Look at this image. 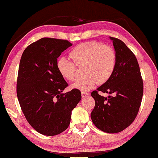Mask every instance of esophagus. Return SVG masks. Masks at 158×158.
Here are the masks:
<instances>
[{"instance_id": "34e87169", "label": "esophagus", "mask_w": 158, "mask_h": 158, "mask_svg": "<svg viewBox=\"0 0 158 158\" xmlns=\"http://www.w3.org/2000/svg\"><path fill=\"white\" fill-rule=\"evenodd\" d=\"M90 94L89 93H87V92H81V96H82V98H85V97H87L88 95H89Z\"/></svg>"}]
</instances>
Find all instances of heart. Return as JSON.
I'll list each match as a JSON object with an SVG mask.
<instances>
[{
	"mask_svg": "<svg viewBox=\"0 0 158 158\" xmlns=\"http://www.w3.org/2000/svg\"><path fill=\"white\" fill-rule=\"evenodd\" d=\"M69 56L73 61L62 58L58 60L57 68L63 78L74 81L77 78V66L84 67L86 75L72 85L81 91H89L99 83L105 84L115 71L117 63L116 53L111 47L99 42L91 41L77 45Z\"/></svg>",
	"mask_w": 158,
	"mask_h": 158,
	"instance_id": "b5f03b06",
	"label": "heart"
}]
</instances>
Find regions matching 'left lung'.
Instances as JSON below:
<instances>
[{
	"mask_svg": "<svg viewBox=\"0 0 158 158\" xmlns=\"http://www.w3.org/2000/svg\"><path fill=\"white\" fill-rule=\"evenodd\" d=\"M109 38L116 53V67L109 81L91 93L95 105L90 117L98 129L117 133L135 121L141 105L143 85L135 54L121 40ZM99 91L114 95L105 98L98 94Z\"/></svg>",
	"mask_w": 158,
	"mask_h": 158,
	"instance_id": "left-lung-1",
	"label": "left lung"
}]
</instances>
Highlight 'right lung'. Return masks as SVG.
Masks as SVG:
<instances>
[{
    "label": "right lung",
    "instance_id": "obj_1",
    "mask_svg": "<svg viewBox=\"0 0 158 158\" xmlns=\"http://www.w3.org/2000/svg\"><path fill=\"white\" fill-rule=\"evenodd\" d=\"M70 42L43 37L26 48L19 67L17 94L27 121L37 132L59 135L68 127L72 111L81 99L79 90L63 93L68 83L57 68V58Z\"/></svg>",
    "mask_w": 158,
    "mask_h": 158
}]
</instances>
